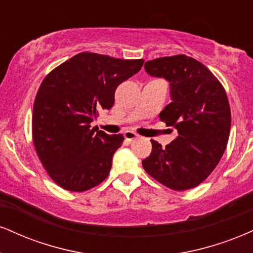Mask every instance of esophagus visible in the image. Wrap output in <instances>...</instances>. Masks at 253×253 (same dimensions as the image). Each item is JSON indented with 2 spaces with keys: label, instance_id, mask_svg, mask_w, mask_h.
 I'll return each instance as SVG.
<instances>
[{
  "label": "esophagus",
  "instance_id": "obj_1",
  "mask_svg": "<svg viewBox=\"0 0 253 253\" xmlns=\"http://www.w3.org/2000/svg\"><path fill=\"white\" fill-rule=\"evenodd\" d=\"M124 136L125 139L128 140V141H133L134 139H138V134H136L135 132H133V130H126V132L124 133Z\"/></svg>",
  "mask_w": 253,
  "mask_h": 253
}]
</instances>
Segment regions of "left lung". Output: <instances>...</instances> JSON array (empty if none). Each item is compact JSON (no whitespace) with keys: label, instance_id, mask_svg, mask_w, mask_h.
I'll return each mask as SVG.
<instances>
[{"label":"left lung","instance_id":"8db88e82","mask_svg":"<svg viewBox=\"0 0 253 253\" xmlns=\"http://www.w3.org/2000/svg\"><path fill=\"white\" fill-rule=\"evenodd\" d=\"M145 71L169 82L172 102L159 118L178 136L166 147L151 140L152 152L142 167L171 190H190L211 174L226 148L231 128L226 92L208 67L182 54L147 61Z\"/></svg>","mask_w":253,"mask_h":253}]
</instances>
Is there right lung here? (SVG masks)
<instances>
[{"mask_svg":"<svg viewBox=\"0 0 253 253\" xmlns=\"http://www.w3.org/2000/svg\"><path fill=\"white\" fill-rule=\"evenodd\" d=\"M144 60L77 54L42 81L33 107V142L44 169L59 186L84 192L107 178L124 141L90 128L101 109L114 105L115 89L136 74Z\"/></svg>","mask_w":253,"mask_h":253,"instance_id":"add662e5","label":"right lung"}]
</instances>
